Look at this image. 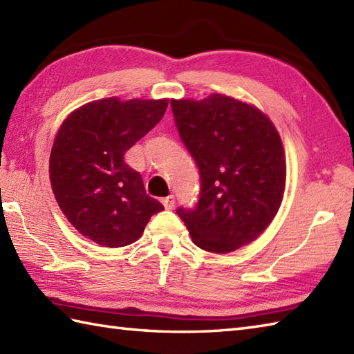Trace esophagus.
I'll return each mask as SVG.
<instances>
[{
  "mask_svg": "<svg viewBox=\"0 0 354 354\" xmlns=\"http://www.w3.org/2000/svg\"><path fill=\"white\" fill-rule=\"evenodd\" d=\"M162 205L167 208V209H173V207H175V196H173V194H170V196L164 198L162 199Z\"/></svg>",
  "mask_w": 354,
  "mask_h": 354,
  "instance_id": "34e87169",
  "label": "esophagus"
}]
</instances>
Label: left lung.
<instances>
[{"mask_svg":"<svg viewBox=\"0 0 354 354\" xmlns=\"http://www.w3.org/2000/svg\"><path fill=\"white\" fill-rule=\"evenodd\" d=\"M170 104L201 176L198 204L176 213L201 250L236 251L257 239L280 208L286 183L280 135L261 111L228 95Z\"/></svg>","mask_w":354,"mask_h":354,"instance_id":"obj_1","label":"left lung"}]
</instances>
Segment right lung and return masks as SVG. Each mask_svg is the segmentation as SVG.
<instances>
[{
	"instance_id": "add662e5",
	"label": "right lung",
	"mask_w": 354,
	"mask_h": 354,
	"mask_svg": "<svg viewBox=\"0 0 354 354\" xmlns=\"http://www.w3.org/2000/svg\"><path fill=\"white\" fill-rule=\"evenodd\" d=\"M169 100H95L66 117L50 155L59 207L82 236L106 248L133 243L164 209L124 153L161 122Z\"/></svg>"
}]
</instances>
